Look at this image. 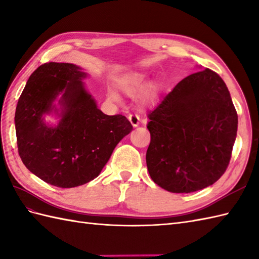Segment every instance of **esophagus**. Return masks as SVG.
Wrapping results in <instances>:
<instances>
[{"instance_id": "esophagus-1", "label": "esophagus", "mask_w": 259, "mask_h": 259, "mask_svg": "<svg viewBox=\"0 0 259 259\" xmlns=\"http://www.w3.org/2000/svg\"><path fill=\"white\" fill-rule=\"evenodd\" d=\"M128 119L134 127H137L140 125V116L137 114H131L128 115Z\"/></svg>"}]
</instances>
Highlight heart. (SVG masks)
<instances>
[{
	"mask_svg": "<svg viewBox=\"0 0 259 259\" xmlns=\"http://www.w3.org/2000/svg\"><path fill=\"white\" fill-rule=\"evenodd\" d=\"M147 74L143 73V72H135L132 73L130 75L125 76L122 82H120V89H122L125 93H127L128 95H135L137 93L145 88L146 83H147ZM110 96L113 100H117L118 97L117 95L113 93V92H110ZM154 96V91L152 89H149L146 94H145V100L149 101L152 100Z\"/></svg>",
	"mask_w": 259,
	"mask_h": 259,
	"instance_id": "obj_1",
	"label": "heart"
}]
</instances>
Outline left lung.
I'll return each instance as SVG.
<instances>
[{
	"mask_svg": "<svg viewBox=\"0 0 259 259\" xmlns=\"http://www.w3.org/2000/svg\"><path fill=\"white\" fill-rule=\"evenodd\" d=\"M148 118L146 164L158 186L192 193L212 185L225 173L238 117L217 73L204 68L182 79Z\"/></svg>",
	"mask_w": 259,
	"mask_h": 259,
	"instance_id": "8db88e82",
	"label": "left lung"
}]
</instances>
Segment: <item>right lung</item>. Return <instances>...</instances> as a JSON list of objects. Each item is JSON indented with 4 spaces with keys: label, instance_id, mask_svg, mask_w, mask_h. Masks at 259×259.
Instances as JSON below:
<instances>
[{
    "label": "right lung",
    "instance_id": "1",
    "mask_svg": "<svg viewBox=\"0 0 259 259\" xmlns=\"http://www.w3.org/2000/svg\"><path fill=\"white\" fill-rule=\"evenodd\" d=\"M86 73L71 63L49 62L27 79L17 102L15 131L19 155L26 168L42 181L62 188L76 187L100 175L119 141L133 126L120 114L97 108L82 79ZM60 94L61 112L53 102ZM54 110L57 126L44 122Z\"/></svg>",
    "mask_w": 259,
    "mask_h": 259
}]
</instances>
